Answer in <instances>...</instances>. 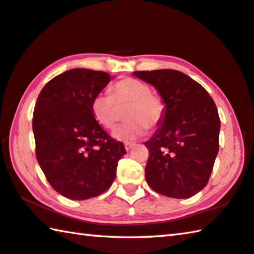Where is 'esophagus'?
I'll use <instances>...</instances> for the list:
<instances>
[{"instance_id":"34e87169","label":"esophagus","mask_w":254,"mask_h":254,"mask_svg":"<svg viewBox=\"0 0 254 254\" xmlns=\"http://www.w3.org/2000/svg\"><path fill=\"white\" fill-rule=\"evenodd\" d=\"M133 145H134V144H133L132 142H126V143H124V147H126L127 151H130V150L133 148Z\"/></svg>"}]
</instances>
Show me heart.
<instances>
[{"mask_svg":"<svg viewBox=\"0 0 254 254\" xmlns=\"http://www.w3.org/2000/svg\"><path fill=\"white\" fill-rule=\"evenodd\" d=\"M112 96L100 93L93 98L91 110L96 122L105 128H113L119 122L118 105L128 104L127 120H131L114 131L119 140L132 141L142 136L147 128H157L163 121L166 105L160 96L151 93L147 84L135 78H123L111 87Z\"/></svg>","mask_w":254,"mask_h":254,"instance_id":"obj_1","label":"heart"}]
</instances>
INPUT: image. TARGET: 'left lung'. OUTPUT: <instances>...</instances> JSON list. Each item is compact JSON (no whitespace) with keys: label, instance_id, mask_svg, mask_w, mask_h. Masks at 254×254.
Wrapping results in <instances>:
<instances>
[{"label":"left lung","instance_id":"8db88e82","mask_svg":"<svg viewBox=\"0 0 254 254\" xmlns=\"http://www.w3.org/2000/svg\"><path fill=\"white\" fill-rule=\"evenodd\" d=\"M152 85L166 105L162 123L151 139L145 179L159 194L189 198L208 183L218 152L220 117L207 91L174 69L134 71Z\"/></svg>","mask_w":254,"mask_h":254}]
</instances>
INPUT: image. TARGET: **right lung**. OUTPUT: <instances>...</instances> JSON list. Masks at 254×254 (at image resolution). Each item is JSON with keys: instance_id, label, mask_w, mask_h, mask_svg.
Here are the masks:
<instances>
[{"instance_id": "1", "label": "right lung", "mask_w": 254, "mask_h": 254, "mask_svg": "<svg viewBox=\"0 0 254 254\" xmlns=\"http://www.w3.org/2000/svg\"><path fill=\"white\" fill-rule=\"evenodd\" d=\"M110 80L107 72L75 68L48 81L38 96L32 119L37 160L50 186L66 198L103 194L127 153L92 114L93 98Z\"/></svg>"}]
</instances>
